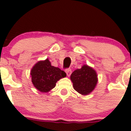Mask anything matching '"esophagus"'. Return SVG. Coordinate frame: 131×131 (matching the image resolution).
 I'll use <instances>...</instances> for the list:
<instances>
[{"label":"esophagus","instance_id":"34e87169","mask_svg":"<svg viewBox=\"0 0 131 131\" xmlns=\"http://www.w3.org/2000/svg\"><path fill=\"white\" fill-rule=\"evenodd\" d=\"M65 72L66 73H67V76L69 77L70 75H71V73H72V70H71L70 68H67V69L65 70Z\"/></svg>","mask_w":131,"mask_h":131}]
</instances>
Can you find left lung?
Returning a JSON list of instances; mask_svg holds the SVG:
<instances>
[{
	"label": "left lung",
	"instance_id": "1",
	"mask_svg": "<svg viewBox=\"0 0 131 131\" xmlns=\"http://www.w3.org/2000/svg\"><path fill=\"white\" fill-rule=\"evenodd\" d=\"M74 89L82 95H87L94 90L97 82L96 72L88 65L75 70L70 77Z\"/></svg>",
	"mask_w": 131,
	"mask_h": 131
}]
</instances>
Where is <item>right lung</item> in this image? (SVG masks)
<instances>
[{"label": "right lung", "mask_w": 131, "mask_h": 131, "mask_svg": "<svg viewBox=\"0 0 131 131\" xmlns=\"http://www.w3.org/2000/svg\"><path fill=\"white\" fill-rule=\"evenodd\" d=\"M30 74L34 85L42 92H47L53 89L58 80L67 76L64 71L51 66L48 59L35 64Z\"/></svg>", "instance_id": "obj_1"}]
</instances>
